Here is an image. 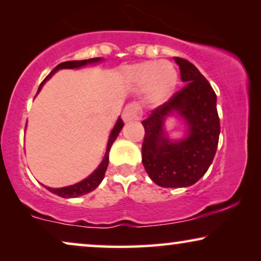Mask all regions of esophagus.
<instances>
[{
	"instance_id": "34e87169",
	"label": "esophagus",
	"mask_w": 261,
	"mask_h": 261,
	"mask_svg": "<svg viewBox=\"0 0 261 261\" xmlns=\"http://www.w3.org/2000/svg\"><path fill=\"white\" fill-rule=\"evenodd\" d=\"M141 116V108L138 103H130V105L126 106V108L123 109L122 119L126 122L133 120H139Z\"/></svg>"
}]
</instances>
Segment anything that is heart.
Returning a JSON list of instances; mask_svg holds the SVG:
<instances>
[{
    "label": "heart",
    "mask_w": 261,
    "mask_h": 261,
    "mask_svg": "<svg viewBox=\"0 0 261 261\" xmlns=\"http://www.w3.org/2000/svg\"><path fill=\"white\" fill-rule=\"evenodd\" d=\"M130 80L141 89H151L154 101L166 98L176 88L178 76L174 67L166 62H145L129 70Z\"/></svg>",
    "instance_id": "obj_1"
}]
</instances>
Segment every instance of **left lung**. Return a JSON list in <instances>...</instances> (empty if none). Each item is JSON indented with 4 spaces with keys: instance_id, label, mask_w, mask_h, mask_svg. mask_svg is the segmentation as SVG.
Returning <instances> with one entry per match:
<instances>
[{
    "instance_id": "1",
    "label": "left lung",
    "mask_w": 261,
    "mask_h": 261,
    "mask_svg": "<svg viewBox=\"0 0 261 261\" xmlns=\"http://www.w3.org/2000/svg\"><path fill=\"white\" fill-rule=\"evenodd\" d=\"M187 83L142 121V164L151 179L163 188H187L201 179L212 165L220 137L216 94L189 60L174 57ZM176 110L188 123V137L170 142L163 134L165 116Z\"/></svg>"
}]
</instances>
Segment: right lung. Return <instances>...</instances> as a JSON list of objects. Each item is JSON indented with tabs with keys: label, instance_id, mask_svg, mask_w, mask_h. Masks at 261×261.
Listing matches in <instances>:
<instances>
[{
	"label": "right lung",
	"instance_id": "1",
	"mask_svg": "<svg viewBox=\"0 0 261 261\" xmlns=\"http://www.w3.org/2000/svg\"><path fill=\"white\" fill-rule=\"evenodd\" d=\"M99 60H101V58H91V59H84V60H70V62L60 63L59 65H57L55 69L49 72L48 76L46 77L44 81H42V83L40 84V87H39L38 91L41 89L42 84H44L45 82L47 81L48 78L59 69H77V67L84 66V65H87V64H90V63L99 62ZM123 124L124 123H123L122 119L117 120L115 127H114V129L112 130V134H110V137H109V141H108V146H107V152H106L105 158H103L101 165H99L97 169L95 170L94 173L90 174L88 178H85L84 180H82V181H80V183H77L74 185H71V187H65V188H60V189H52V188H46V189H47L48 191H51L52 194H56L64 198L78 197V196L89 194L90 191L95 190V189L97 188L99 184H101L103 178H105V173H106L107 167H108V164H109V149H110V147H112L113 142L115 141V139L117 138V135H119L121 129H122Z\"/></svg>",
	"mask_w": 261,
	"mask_h": 261
}]
</instances>
